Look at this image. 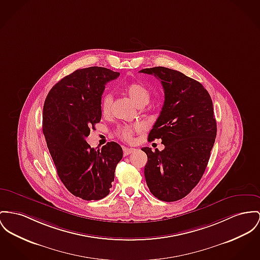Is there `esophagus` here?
I'll return each mask as SVG.
<instances>
[{
  "mask_svg": "<svg viewBox=\"0 0 260 260\" xmlns=\"http://www.w3.org/2000/svg\"><path fill=\"white\" fill-rule=\"evenodd\" d=\"M133 152H135V149H133V148H123L124 156H128V155L132 154Z\"/></svg>",
  "mask_w": 260,
  "mask_h": 260,
  "instance_id": "obj_1",
  "label": "esophagus"
}]
</instances>
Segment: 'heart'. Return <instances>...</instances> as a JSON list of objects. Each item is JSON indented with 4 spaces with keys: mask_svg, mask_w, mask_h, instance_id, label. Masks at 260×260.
Segmentation results:
<instances>
[{
    "mask_svg": "<svg viewBox=\"0 0 260 260\" xmlns=\"http://www.w3.org/2000/svg\"><path fill=\"white\" fill-rule=\"evenodd\" d=\"M125 91L130 96V99L137 104L139 107H143L149 104L151 100V91L145 85L140 82H132L125 86ZM112 94L110 92H105L101 100V109L104 115L110 112V107L112 104ZM138 126H121L117 130V134L120 138L126 141H130L136 130H138Z\"/></svg>",
    "mask_w": 260,
    "mask_h": 260,
    "instance_id": "1",
    "label": "heart"
}]
</instances>
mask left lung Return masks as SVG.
<instances>
[{
  "label": "left lung",
  "instance_id": "left-lung-1",
  "mask_svg": "<svg viewBox=\"0 0 260 260\" xmlns=\"http://www.w3.org/2000/svg\"><path fill=\"white\" fill-rule=\"evenodd\" d=\"M140 73L154 75L164 87L165 103L149 133V141L160 139L162 151L142 148L148 161L145 178L157 199H182L197 185L206 170L217 135L211 96L199 82L165 67Z\"/></svg>",
  "mask_w": 260,
  "mask_h": 260
}]
</instances>
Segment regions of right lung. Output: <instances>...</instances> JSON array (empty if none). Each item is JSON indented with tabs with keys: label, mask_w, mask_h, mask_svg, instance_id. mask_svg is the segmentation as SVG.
<instances>
[{
	"label": "right lung",
	"mask_w": 260,
	"mask_h": 260,
	"mask_svg": "<svg viewBox=\"0 0 260 260\" xmlns=\"http://www.w3.org/2000/svg\"><path fill=\"white\" fill-rule=\"evenodd\" d=\"M119 75L103 67L76 70L50 89L43 106L42 130L58 176L73 195L87 201L108 195L123 156L115 142L96 150L86 141L102 119L106 83Z\"/></svg>",
	"instance_id": "obj_1"
}]
</instances>
